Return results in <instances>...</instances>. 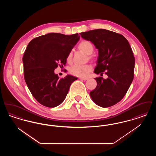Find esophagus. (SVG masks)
<instances>
[{"instance_id":"34e87169","label":"esophagus","mask_w":156,"mask_h":156,"mask_svg":"<svg viewBox=\"0 0 156 156\" xmlns=\"http://www.w3.org/2000/svg\"><path fill=\"white\" fill-rule=\"evenodd\" d=\"M80 79L82 80H83V81H87L88 80V78H80Z\"/></svg>"}]
</instances>
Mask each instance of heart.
Segmentation results:
<instances>
[{"label": "heart", "instance_id": "heart-1", "mask_svg": "<svg viewBox=\"0 0 156 156\" xmlns=\"http://www.w3.org/2000/svg\"><path fill=\"white\" fill-rule=\"evenodd\" d=\"M79 47L81 50L88 55L91 54L94 51L93 45L90 41L87 40L82 41L79 44ZM72 57H73V52L70 51L67 55V61L71 62L72 60ZM91 70H92V67L89 64H85V65L75 64L70 68L69 72L71 74L76 76L85 77L89 74Z\"/></svg>", "mask_w": 156, "mask_h": 156}]
</instances>
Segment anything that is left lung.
Wrapping results in <instances>:
<instances>
[{
	"label": "left lung",
	"mask_w": 156,
	"mask_h": 156,
	"mask_svg": "<svg viewBox=\"0 0 156 156\" xmlns=\"http://www.w3.org/2000/svg\"><path fill=\"white\" fill-rule=\"evenodd\" d=\"M98 50L94 73L105 74L106 79L95 78V89L90 92L92 101L98 106L108 108L118 103L126 95L133 80L135 59L128 41L120 34L96 29L80 33Z\"/></svg>",
	"instance_id": "1"
}]
</instances>
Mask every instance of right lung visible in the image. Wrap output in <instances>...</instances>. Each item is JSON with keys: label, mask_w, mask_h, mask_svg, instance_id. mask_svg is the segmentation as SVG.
<instances>
[{"label": "right lung", "mask_w": 156, "mask_h": 156, "mask_svg": "<svg viewBox=\"0 0 156 156\" xmlns=\"http://www.w3.org/2000/svg\"><path fill=\"white\" fill-rule=\"evenodd\" d=\"M80 36L51 33L33 39L23 57L24 76L32 95L46 107L54 108L62 104L71 84L78 78L67 75L59 78L54 73L58 65L65 66Z\"/></svg>", "instance_id": "1"}]
</instances>
